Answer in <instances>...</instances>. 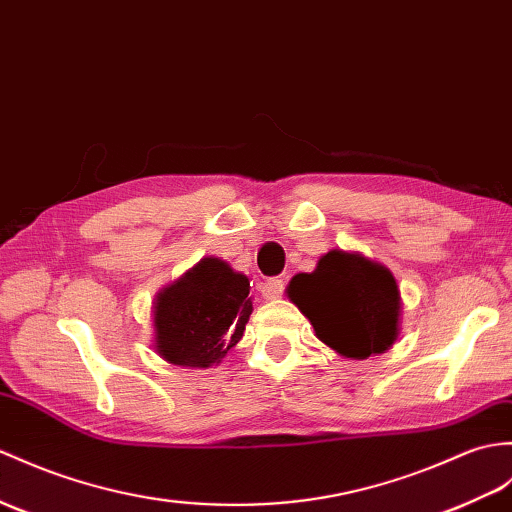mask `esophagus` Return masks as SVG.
<instances>
[{"instance_id": "esophagus-1", "label": "esophagus", "mask_w": 512, "mask_h": 512, "mask_svg": "<svg viewBox=\"0 0 512 512\" xmlns=\"http://www.w3.org/2000/svg\"><path fill=\"white\" fill-rule=\"evenodd\" d=\"M283 290H285V281L283 279H268V281H264V283L259 285L261 296H264V299H268V301L279 299V296L283 294Z\"/></svg>"}]
</instances>
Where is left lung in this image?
Instances as JSON below:
<instances>
[{
    "label": "left lung",
    "instance_id": "1",
    "mask_svg": "<svg viewBox=\"0 0 512 512\" xmlns=\"http://www.w3.org/2000/svg\"><path fill=\"white\" fill-rule=\"evenodd\" d=\"M288 296L310 318L316 336L347 358L366 360L397 338V281L362 255L329 251L314 272L290 281Z\"/></svg>",
    "mask_w": 512,
    "mask_h": 512
}]
</instances>
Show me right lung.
Listing matches in <instances>:
<instances>
[{"label":"right lung","instance_id":"add662e5","mask_svg":"<svg viewBox=\"0 0 512 512\" xmlns=\"http://www.w3.org/2000/svg\"><path fill=\"white\" fill-rule=\"evenodd\" d=\"M251 283L227 261L207 257L165 288L154 307L157 351L176 366L220 362L240 342L253 303Z\"/></svg>","mask_w":512,"mask_h":512}]
</instances>
